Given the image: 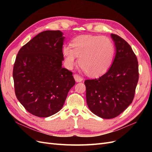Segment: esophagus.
I'll use <instances>...</instances> for the list:
<instances>
[{
    "mask_svg": "<svg viewBox=\"0 0 152 152\" xmlns=\"http://www.w3.org/2000/svg\"><path fill=\"white\" fill-rule=\"evenodd\" d=\"M73 77H74V79L77 82H80L82 81V80H83V79H82V78L78 74H75L73 75Z\"/></svg>",
    "mask_w": 152,
    "mask_h": 152,
    "instance_id": "1",
    "label": "esophagus"
}]
</instances>
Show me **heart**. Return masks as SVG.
I'll return each instance as SVG.
<instances>
[{
    "label": "heart",
    "mask_w": 152,
    "mask_h": 152,
    "mask_svg": "<svg viewBox=\"0 0 152 152\" xmlns=\"http://www.w3.org/2000/svg\"><path fill=\"white\" fill-rule=\"evenodd\" d=\"M68 68L75 65L77 57L80 66L90 76L103 75L111 66L115 53L112 40L107 37L82 35L73 39L70 45L63 49Z\"/></svg>",
    "instance_id": "heart-1"
}]
</instances>
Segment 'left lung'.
Here are the masks:
<instances>
[{
  "instance_id": "left-lung-1",
  "label": "left lung",
  "mask_w": 152,
  "mask_h": 152,
  "mask_svg": "<svg viewBox=\"0 0 152 152\" xmlns=\"http://www.w3.org/2000/svg\"><path fill=\"white\" fill-rule=\"evenodd\" d=\"M115 56L109 70L98 79L86 80L87 104L101 118L117 117L132 102L138 82V63L126 40L111 34Z\"/></svg>"
}]
</instances>
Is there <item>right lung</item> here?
Here are the masks:
<instances>
[{"label":"right lung","instance_id":"right-lung-1","mask_svg":"<svg viewBox=\"0 0 152 152\" xmlns=\"http://www.w3.org/2000/svg\"><path fill=\"white\" fill-rule=\"evenodd\" d=\"M63 35L59 30L44 31L17 54L12 73L16 98L37 117L58 112L75 84L72 72L62 67Z\"/></svg>","mask_w":152,"mask_h":152}]
</instances>
